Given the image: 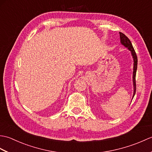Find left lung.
Segmentation results:
<instances>
[{
	"label": "left lung",
	"mask_w": 152,
	"mask_h": 152,
	"mask_svg": "<svg viewBox=\"0 0 152 152\" xmlns=\"http://www.w3.org/2000/svg\"><path fill=\"white\" fill-rule=\"evenodd\" d=\"M119 36H120V42L121 44L124 46L125 48H127V49L131 51V56L133 57V99L135 95V93H136V72L137 70V54L135 53V51L133 47V45H132L130 40L125 36L124 34L122 33H119Z\"/></svg>",
	"instance_id": "8db88e82"
}]
</instances>
